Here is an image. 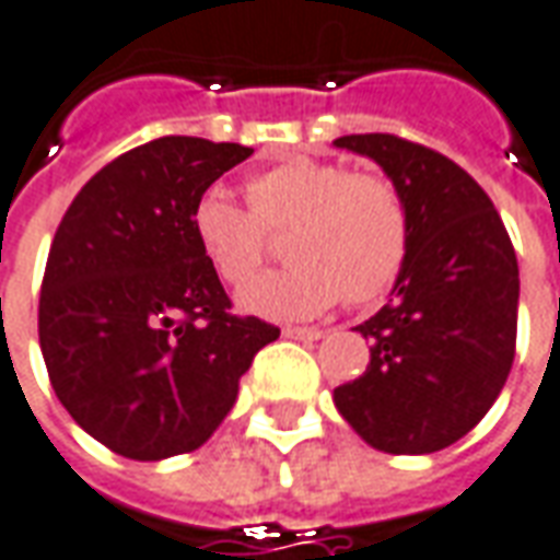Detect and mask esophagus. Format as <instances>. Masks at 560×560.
I'll return each mask as SVG.
<instances>
[{"instance_id":"esophagus-1","label":"esophagus","mask_w":560,"mask_h":560,"mask_svg":"<svg viewBox=\"0 0 560 560\" xmlns=\"http://www.w3.org/2000/svg\"><path fill=\"white\" fill-rule=\"evenodd\" d=\"M281 334L288 339H324L327 330H320V327H284Z\"/></svg>"}]
</instances>
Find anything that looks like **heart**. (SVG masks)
Instances as JSON below:
<instances>
[{"label":"heart","instance_id":"b5f03b06","mask_svg":"<svg viewBox=\"0 0 560 560\" xmlns=\"http://www.w3.org/2000/svg\"><path fill=\"white\" fill-rule=\"evenodd\" d=\"M252 209L214 185L190 212L199 254L226 284H242L267 257V230L291 226V267L240 291V308L269 320L315 318L346 296L351 306L382 300L409 254V212L385 175L342 163L293 158L248 182Z\"/></svg>","mask_w":560,"mask_h":560}]
</instances>
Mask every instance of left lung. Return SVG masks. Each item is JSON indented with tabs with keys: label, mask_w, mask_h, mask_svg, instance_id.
Masks as SVG:
<instances>
[{
	"label": "left lung",
	"mask_w": 560,
	"mask_h": 560,
	"mask_svg": "<svg viewBox=\"0 0 560 560\" xmlns=\"http://www.w3.org/2000/svg\"><path fill=\"white\" fill-rule=\"evenodd\" d=\"M334 144L378 163L409 212L400 279L354 327L373 342L366 373L334 402L378 452L430 455L470 433L510 375L518 260L494 202L457 163L388 132Z\"/></svg>",
	"instance_id": "left-lung-1"
}]
</instances>
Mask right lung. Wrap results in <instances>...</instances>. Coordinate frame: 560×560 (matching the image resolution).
<instances>
[{"label": "right lung", "mask_w": 560, "mask_h": 560, "mask_svg": "<svg viewBox=\"0 0 560 560\" xmlns=\"http://www.w3.org/2000/svg\"><path fill=\"white\" fill-rule=\"evenodd\" d=\"M252 148L194 136L139 144L62 214L38 300L50 385L96 443L132 460L194 452L279 327L230 315L190 233L197 199Z\"/></svg>", "instance_id": "obj_1"}]
</instances>
